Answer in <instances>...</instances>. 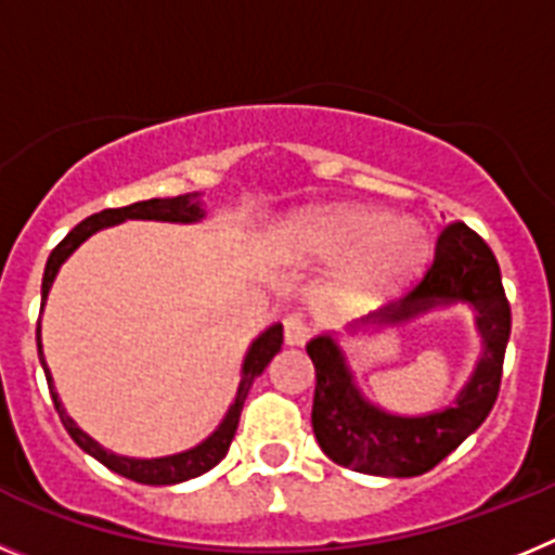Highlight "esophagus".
<instances>
[{
  "mask_svg": "<svg viewBox=\"0 0 555 555\" xmlns=\"http://www.w3.org/2000/svg\"><path fill=\"white\" fill-rule=\"evenodd\" d=\"M308 336H311V322H306L300 313H288L286 320H283V338H286V345L300 347L306 345Z\"/></svg>",
  "mask_w": 555,
  "mask_h": 555,
  "instance_id": "esophagus-1",
  "label": "esophagus"
}]
</instances>
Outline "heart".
Returning <instances> with one entry per match:
<instances>
[{"instance_id": "obj_1", "label": "heart", "mask_w": 555, "mask_h": 555, "mask_svg": "<svg viewBox=\"0 0 555 555\" xmlns=\"http://www.w3.org/2000/svg\"><path fill=\"white\" fill-rule=\"evenodd\" d=\"M278 247L300 263L341 258L338 288L356 300H372L405 283L430 253L420 219L391 217L366 205H325L300 210L281 224Z\"/></svg>"}]
</instances>
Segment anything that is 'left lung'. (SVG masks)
Returning <instances> with one entry per match:
<instances>
[{"instance_id":"8db88e82","label":"left lung","mask_w":555,"mask_h":555,"mask_svg":"<svg viewBox=\"0 0 555 555\" xmlns=\"http://www.w3.org/2000/svg\"><path fill=\"white\" fill-rule=\"evenodd\" d=\"M469 306L480 336V358L455 400L428 414H395L372 403L358 386L336 333H322L306 345L317 370L311 425L322 453L347 469L384 478H414L434 469L492 411L503 375L512 308L500 267L489 244L464 222L442 230L434 263L403 300L389 302L347 331L400 327L436 308Z\"/></svg>"}]
</instances>
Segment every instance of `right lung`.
Masks as SVG:
<instances>
[{
    "mask_svg": "<svg viewBox=\"0 0 555 555\" xmlns=\"http://www.w3.org/2000/svg\"><path fill=\"white\" fill-rule=\"evenodd\" d=\"M205 210L203 203H199V194H180V197H155V199H144V203H132L127 208H107L94 214V217L82 219L72 233L52 249L49 255L47 269H43V283H41V300L47 302L49 297V288L55 283L57 272L61 267L66 263V258L80 247L82 242H88L96 230H105L111 224H121L127 219H152V222H178V224H194V222H203ZM36 341H38V358H41V366H43V375H47V384L49 391H52V403H55L57 416H61L63 428L68 430V436L80 444V450H86L88 455H94L100 464H105L107 469L113 473L125 475V478L135 480V483H146V487H171V483H183L189 478H197V475L208 473L210 467H217L219 461L228 455L230 442H233L235 428H238V416H242L244 409V400L249 395V386L263 370L267 364L272 361L278 352H281L283 345V325L281 322H274L269 325L261 336L255 338L253 345H249L247 356H244V364H242V380H238V389H235L233 403H230L228 414L224 420L219 423V428L203 439L199 444L194 448L183 450V453H175V455H160V459H130V455H119L113 453V450L102 448L96 439L86 434L82 428H77V423L72 416L66 414L63 409L61 397L55 391V380H52V372H49L47 361H43V347H41V320H38V333H36Z\"/></svg>",
    "mask_w": 555,
    "mask_h": 555,
    "instance_id": "add662e5",
    "label": "right lung"
}]
</instances>
